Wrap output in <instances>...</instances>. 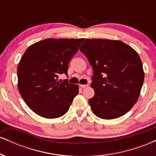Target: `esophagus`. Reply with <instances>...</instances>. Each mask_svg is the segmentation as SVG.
Here are the masks:
<instances>
[{"instance_id":"1","label":"esophagus","mask_w":156,"mask_h":156,"mask_svg":"<svg viewBox=\"0 0 156 156\" xmlns=\"http://www.w3.org/2000/svg\"><path fill=\"white\" fill-rule=\"evenodd\" d=\"M88 86H89L88 84H80V87H81V88H83V89L86 88V87H87Z\"/></svg>"}]
</instances>
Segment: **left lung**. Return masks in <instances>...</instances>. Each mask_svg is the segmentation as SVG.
<instances>
[{"mask_svg": "<svg viewBox=\"0 0 156 156\" xmlns=\"http://www.w3.org/2000/svg\"><path fill=\"white\" fill-rule=\"evenodd\" d=\"M80 51L92 67L91 87L94 95L89 100L93 113L105 119H116L136 103L144 73L137 52L119 40L87 39Z\"/></svg>", "mask_w": 156, "mask_h": 156, "instance_id": "1", "label": "left lung"}]
</instances>
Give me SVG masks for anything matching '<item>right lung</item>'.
<instances>
[{
	"mask_svg": "<svg viewBox=\"0 0 156 156\" xmlns=\"http://www.w3.org/2000/svg\"><path fill=\"white\" fill-rule=\"evenodd\" d=\"M84 39H46L31 44L17 68L18 89L30 108L53 119L66 114L78 94V86L58 80Z\"/></svg>",
	"mask_w": 156,
	"mask_h": 156,
	"instance_id": "obj_1",
	"label": "right lung"
}]
</instances>
